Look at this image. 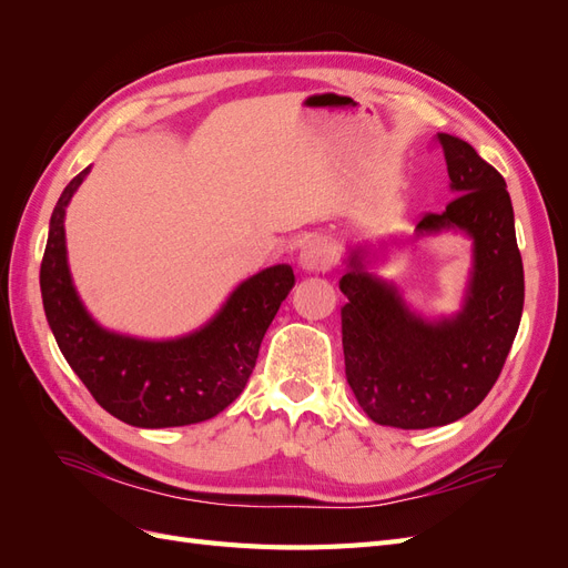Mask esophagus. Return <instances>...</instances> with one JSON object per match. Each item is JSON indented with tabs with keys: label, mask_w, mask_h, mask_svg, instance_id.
I'll return each mask as SVG.
<instances>
[{
	"label": "esophagus",
	"mask_w": 568,
	"mask_h": 568,
	"mask_svg": "<svg viewBox=\"0 0 568 568\" xmlns=\"http://www.w3.org/2000/svg\"><path fill=\"white\" fill-rule=\"evenodd\" d=\"M298 265L305 272H326L334 265V246L326 239H311L301 248Z\"/></svg>",
	"instance_id": "obj_1"
}]
</instances>
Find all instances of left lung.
Instances as JSON below:
<instances>
[{
  "mask_svg": "<svg viewBox=\"0 0 568 568\" xmlns=\"http://www.w3.org/2000/svg\"><path fill=\"white\" fill-rule=\"evenodd\" d=\"M438 144L455 199L443 213L424 215L415 236L455 232L471 242L459 311L424 317L409 307L398 284L369 270L372 246L348 251L338 282L348 298L341 307L348 384L372 422L395 428L469 415L500 376L524 313V263L505 178L459 136L440 132Z\"/></svg>",
  "mask_w": 568,
  "mask_h": 568,
  "instance_id": "left-lung-1",
  "label": "left lung"
}]
</instances>
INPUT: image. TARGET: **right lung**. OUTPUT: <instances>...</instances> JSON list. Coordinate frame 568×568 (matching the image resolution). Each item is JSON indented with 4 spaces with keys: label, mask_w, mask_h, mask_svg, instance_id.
Returning <instances> with one entry per match:
<instances>
[{
    "label": "right lung",
    "mask_w": 568,
    "mask_h": 568,
    "mask_svg": "<svg viewBox=\"0 0 568 568\" xmlns=\"http://www.w3.org/2000/svg\"><path fill=\"white\" fill-rule=\"evenodd\" d=\"M90 170L59 196L40 267L44 315L65 363L109 415L130 426H186L220 415L244 390L267 326L294 286V270L282 263L255 272L184 336L156 341L111 332L84 307L65 251V209Z\"/></svg>",
    "instance_id": "obj_1"
}]
</instances>
